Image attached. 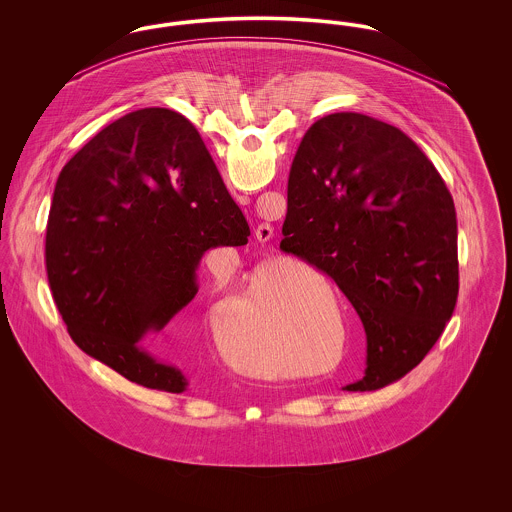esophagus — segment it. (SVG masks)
<instances>
[{"instance_id":"34e87169","label":"esophagus","mask_w":512,"mask_h":512,"mask_svg":"<svg viewBox=\"0 0 512 512\" xmlns=\"http://www.w3.org/2000/svg\"><path fill=\"white\" fill-rule=\"evenodd\" d=\"M240 201H245V197H240ZM272 232H274V228L267 224V222H263V224H259L257 228H255V238L259 240V242H268L270 238H272Z\"/></svg>"}]
</instances>
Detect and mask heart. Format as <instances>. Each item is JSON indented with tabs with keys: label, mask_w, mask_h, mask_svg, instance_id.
Returning a JSON list of instances; mask_svg holds the SVG:
<instances>
[{
	"label": "heart",
	"mask_w": 512,
	"mask_h": 512,
	"mask_svg": "<svg viewBox=\"0 0 512 512\" xmlns=\"http://www.w3.org/2000/svg\"><path fill=\"white\" fill-rule=\"evenodd\" d=\"M211 313L217 326L234 317V301L219 297ZM332 292L299 268L263 265L242 297L240 315L220 332V349L226 359L251 376H276L284 363V343L295 324L320 317H336ZM340 324V318H336ZM338 345L334 330L303 332L299 338L307 363L320 365L332 359ZM340 357L332 361L338 363Z\"/></svg>",
	"instance_id": "b5f03b06"
}]
</instances>
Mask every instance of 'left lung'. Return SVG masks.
I'll use <instances>...</instances> for the list:
<instances>
[{
  "label": "left lung",
  "mask_w": 512,
  "mask_h": 512,
  "mask_svg": "<svg viewBox=\"0 0 512 512\" xmlns=\"http://www.w3.org/2000/svg\"><path fill=\"white\" fill-rule=\"evenodd\" d=\"M280 249L326 272L366 334L374 391L438 341L459 293L457 215L436 167L409 136L361 113L315 122L293 157Z\"/></svg>",
  "instance_id": "obj_1"
}]
</instances>
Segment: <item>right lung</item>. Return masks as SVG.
Wrapping results in <instances>:
<instances>
[{
	"mask_svg": "<svg viewBox=\"0 0 512 512\" xmlns=\"http://www.w3.org/2000/svg\"><path fill=\"white\" fill-rule=\"evenodd\" d=\"M249 226L194 124L161 107L111 122L57 178L46 234L53 301L74 343L126 380L184 393L151 341L192 303L205 251Z\"/></svg>",
	"mask_w": 512,
	"mask_h": 512,
	"instance_id": "add662e5",
	"label": "right lung"
}]
</instances>
